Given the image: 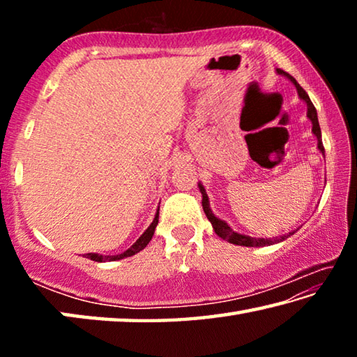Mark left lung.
<instances>
[{
  "label": "left lung",
  "instance_id": "left-lung-1",
  "mask_svg": "<svg viewBox=\"0 0 357 357\" xmlns=\"http://www.w3.org/2000/svg\"><path fill=\"white\" fill-rule=\"evenodd\" d=\"M277 72H279V74L287 75V77L289 78V80H291V82L294 83L296 89H298L299 98H301L302 100H305V104H307V116H309V119L312 121V124H313L312 132H313V134H315V135H317V138H318V149L321 151V153L324 154V146H323V142H321V129H319V124H318L317 108L313 107L312 100H310V98H309V94H307V93L304 91V89H302L301 84H299L298 82H296L291 75L287 74V72H283L282 69H277ZM200 190H202V195H203L202 204H203V211H204V214H206V217L209 219V222L213 223V228H214V231H215L217 236H220L222 239L228 241V243L236 244V245H245V247H263V245H271V244H274V243H280V241L289 238V236H291V234L294 233V231H293V233L283 234V236H280V238H275V239H261V238H258V239H257V238L244 236V234H239V233H236V231H233V229L229 228L225 222L220 220V219H217V217H215L213 213H211V209H209V202H208V195H206V192H204L203 185H200Z\"/></svg>",
  "mask_w": 357,
  "mask_h": 357
}]
</instances>
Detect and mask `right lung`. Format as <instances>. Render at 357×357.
I'll return each instance as SVG.
<instances>
[{"label":"right lung","mask_w":357,"mask_h":357,"mask_svg":"<svg viewBox=\"0 0 357 357\" xmlns=\"http://www.w3.org/2000/svg\"><path fill=\"white\" fill-rule=\"evenodd\" d=\"M157 223H159V211H157L154 220H153V223H151L146 231H144V233L142 234V236L135 241V244L132 245V247H129V249L126 250L124 253H119V255H112V257H102V255H98V253H86V258L93 259V261L102 263V261H114V259H121V258L135 255V253L143 250L144 247L148 245L149 241L153 239V234H154V229H155V227H157Z\"/></svg>","instance_id":"obj_1"}]
</instances>
